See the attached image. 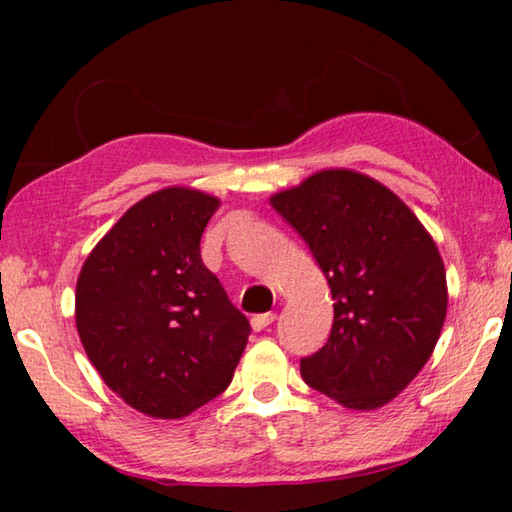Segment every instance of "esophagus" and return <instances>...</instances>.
Returning <instances> with one entry per match:
<instances>
[{
  "mask_svg": "<svg viewBox=\"0 0 512 512\" xmlns=\"http://www.w3.org/2000/svg\"><path fill=\"white\" fill-rule=\"evenodd\" d=\"M275 320V314L273 311H266V314H257L253 316V320H250V325H253L255 332H262V329H266L268 325H271Z\"/></svg>",
  "mask_w": 512,
  "mask_h": 512,
  "instance_id": "34e87169",
  "label": "esophagus"
}]
</instances>
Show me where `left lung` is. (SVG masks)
Returning <instances> with one entry per match:
<instances>
[{"mask_svg":"<svg viewBox=\"0 0 512 512\" xmlns=\"http://www.w3.org/2000/svg\"><path fill=\"white\" fill-rule=\"evenodd\" d=\"M305 239L334 300L327 343L300 359L307 384L348 409H377L411 384L447 314L443 259L391 189L332 169L271 198Z\"/></svg>","mask_w":512,"mask_h":512,"instance_id":"obj_1","label":"left lung"}]
</instances>
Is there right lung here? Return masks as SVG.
<instances>
[{
	"instance_id": "right-lung-1",
	"label": "right lung",
	"mask_w": 512,
	"mask_h": 512,
	"mask_svg": "<svg viewBox=\"0 0 512 512\" xmlns=\"http://www.w3.org/2000/svg\"><path fill=\"white\" fill-rule=\"evenodd\" d=\"M219 201L171 187L135 203L76 282V329L92 366L151 418H183L230 386L250 334L201 237Z\"/></svg>"
}]
</instances>
